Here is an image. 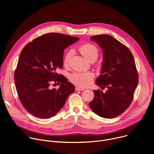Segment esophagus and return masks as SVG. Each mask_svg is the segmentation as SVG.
<instances>
[{
    "label": "esophagus",
    "mask_w": 154,
    "mask_h": 154,
    "mask_svg": "<svg viewBox=\"0 0 154 154\" xmlns=\"http://www.w3.org/2000/svg\"><path fill=\"white\" fill-rule=\"evenodd\" d=\"M85 89L83 88H80L79 86L75 87V91H83Z\"/></svg>",
    "instance_id": "esophagus-1"
}]
</instances>
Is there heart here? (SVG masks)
Here are the masks:
<instances>
[{
    "label": "heart",
    "mask_w": 154,
    "mask_h": 154,
    "mask_svg": "<svg viewBox=\"0 0 154 154\" xmlns=\"http://www.w3.org/2000/svg\"><path fill=\"white\" fill-rule=\"evenodd\" d=\"M80 54L88 60L93 62L96 61L99 55V49L97 48L91 43H85L80 46L78 48ZM73 54L72 51H69L66 54L63 64L65 66H68L71 57ZM95 75L93 72H75L69 76L71 82L76 85L81 87H86L92 83Z\"/></svg>",
    "instance_id": "b5f03b06"
}]
</instances>
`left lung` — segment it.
Masks as SVG:
<instances>
[{
  "label": "left lung",
  "instance_id": "1",
  "mask_svg": "<svg viewBox=\"0 0 154 154\" xmlns=\"http://www.w3.org/2000/svg\"><path fill=\"white\" fill-rule=\"evenodd\" d=\"M90 39L103 51L101 74L96 84L108 89L104 93L94 90L89 105L98 116L113 118L125 112L134 99L138 83L134 58L128 48L110 35H94Z\"/></svg>",
  "mask_w": 154,
  "mask_h": 154
}]
</instances>
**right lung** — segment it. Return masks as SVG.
I'll use <instances>...</instances> for the list:
<instances>
[{
  "label": "right lung",
  "mask_w": 154,
  "mask_h": 154,
  "mask_svg": "<svg viewBox=\"0 0 154 154\" xmlns=\"http://www.w3.org/2000/svg\"><path fill=\"white\" fill-rule=\"evenodd\" d=\"M79 40L49 33L34 39L22 50L14 79L19 100L30 114L42 119L54 116L75 91L74 86L56 71L63 67L64 49ZM52 81L60 83L58 89L51 88Z\"/></svg>",
  "instance_id": "add662e5"
}]
</instances>
